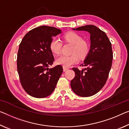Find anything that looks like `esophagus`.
Returning a JSON list of instances; mask_svg holds the SVG:
<instances>
[{"instance_id": "1", "label": "esophagus", "mask_w": 129, "mask_h": 129, "mask_svg": "<svg viewBox=\"0 0 129 129\" xmlns=\"http://www.w3.org/2000/svg\"><path fill=\"white\" fill-rule=\"evenodd\" d=\"M69 69V68H67V67H63V71H66V70H67Z\"/></svg>"}]
</instances>
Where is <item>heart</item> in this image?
Masks as SVG:
<instances>
[{
    "label": "heart",
    "mask_w": 129,
    "mask_h": 129,
    "mask_svg": "<svg viewBox=\"0 0 129 129\" xmlns=\"http://www.w3.org/2000/svg\"><path fill=\"white\" fill-rule=\"evenodd\" d=\"M63 41L66 43L73 44L71 55H62L56 59V64L62 65L64 67H69L79 62V56L85 58L89 51V46L82 37L76 32L70 31L67 33L63 37ZM62 43L57 38H53L49 43V49L53 53L59 55L61 52Z\"/></svg>",
    "instance_id": "heart-1"
}]
</instances>
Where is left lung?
<instances>
[{
	"label": "left lung",
	"instance_id": "obj_1",
	"mask_svg": "<svg viewBox=\"0 0 129 129\" xmlns=\"http://www.w3.org/2000/svg\"><path fill=\"white\" fill-rule=\"evenodd\" d=\"M76 30H85L90 34V49L80 70L73 67L75 77L71 81V88L81 97H89L102 89L107 80L112 66L113 52L110 40L105 32L94 25L80 26Z\"/></svg>",
	"mask_w": 129,
	"mask_h": 129
}]
</instances>
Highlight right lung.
<instances>
[{
	"mask_svg": "<svg viewBox=\"0 0 129 129\" xmlns=\"http://www.w3.org/2000/svg\"><path fill=\"white\" fill-rule=\"evenodd\" d=\"M60 33L56 27L41 26L27 32L19 44L18 73L22 86L31 96L43 98L50 95L62 74L61 65L48 68L54 61L49 43Z\"/></svg>",
	"mask_w": 129,
	"mask_h": 129,
	"instance_id": "add662e5",
	"label": "right lung"
}]
</instances>
